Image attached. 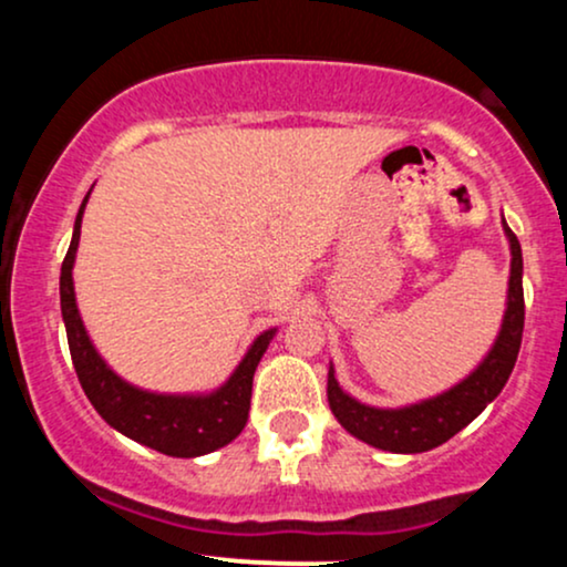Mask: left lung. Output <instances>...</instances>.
I'll use <instances>...</instances> for the list:
<instances>
[{
	"label": "left lung",
	"mask_w": 567,
	"mask_h": 567,
	"mask_svg": "<svg viewBox=\"0 0 567 567\" xmlns=\"http://www.w3.org/2000/svg\"><path fill=\"white\" fill-rule=\"evenodd\" d=\"M506 243H509V288H506V309L501 320L498 336L480 365L466 379L453 383L445 392L410 402L402 408L365 405L357 396L343 392L336 379V368L328 370V402L333 415L351 437L368 442L389 453H424L442 445L472 424L483 410L501 394L509 381L514 362H517L519 343H523L525 298H523V250L517 237L501 216Z\"/></svg>",
	"instance_id": "obj_1"
}]
</instances>
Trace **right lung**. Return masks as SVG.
<instances>
[{
	"mask_svg": "<svg viewBox=\"0 0 567 567\" xmlns=\"http://www.w3.org/2000/svg\"><path fill=\"white\" fill-rule=\"evenodd\" d=\"M90 192L76 213L74 234H71L69 252L61 266V315L66 324L71 362L80 375L84 394L109 426L152 451L173 455V458H197V455L229 445L247 424L252 375H256L258 362L269 349L271 338L277 336V328L264 330L261 336L252 338L239 365L213 392H152V389H141L122 379L90 341L80 306H76L74 275H71Z\"/></svg>",
	"mask_w": 567,
	"mask_h": 567,
	"instance_id": "1",
	"label": "right lung"
}]
</instances>
